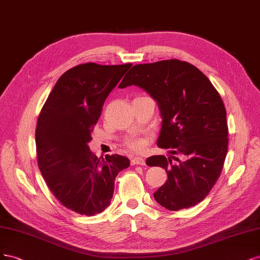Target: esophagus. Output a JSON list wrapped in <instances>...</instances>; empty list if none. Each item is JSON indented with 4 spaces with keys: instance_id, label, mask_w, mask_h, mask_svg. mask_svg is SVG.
Segmentation results:
<instances>
[{
    "instance_id": "obj_1",
    "label": "esophagus",
    "mask_w": 260,
    "mask_h": 260,
    "mask_svg": "<svg viewBox=\"0 0 260 260\" xmlns=\"http://www.w3.org/2000/svg\"><path fill=\"white\" fill-rule=\"evenodd\" d=\"M131 164L132 165H145L146 161L142 157L136 156V157H132L131 158Z\"/></svg>"
}]
</instances>
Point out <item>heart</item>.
Returning a JSON list of instances; mask_svg holds the SVG:
<instances>
[{
  "label": "heart",
  "mask_w": 260,
  "mask_h": 260,
  "mask_svg": "<svg viewBox=\"0 0 260 260\" xmlns=\"http://www.w3.org/2000/svg\"><path fill=\"white\" fill-rule=\"evenodd\" d=\"M148 139V136L135 134V135H132L125 140V145H126L131 150H133V151L140 152L147 147Z\"/></svg>",
  "instance_id": "heart-1"
}]
</instances>
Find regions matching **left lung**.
Returning a JSON list of instances; mask_svg holds the SVG:
<instances>
[{
	"instance_id": "left-lung-1",
	"label": "left lung",
	"mask_w": 260,
	"mask_h": 260,
	"mask_svg": "<svg viewBox=\"0 0 260 260\" xmlns=\"http://www.w3.org/2000/svg\"><path fill=\"white\" fill-rule=\"evenodd\" d=\"M131 85L157 103L163 119L157 146L173 154L147 158V165L167 173L155 201L170 211L200 203L219 178L228 152L227 112L218 91L197 67L178 59L135 64L119 87Z\"/></svg>"
}]
</instances>
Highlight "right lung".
I'll use <instances>...</instances> for the list:
<instances>
[{"mask_svg": "<svg viewBox=\"0 0 260 260\" xmlns=\"http://www.w3.org/2000/svg\"><path fill=\"white\" fill-rule=\"evenodd\" d=\"M131 67H73L58 79L39 115V169L55 198L78 214L104 212L111 202L116 175L129 166L128 158L119 154L100 160L87 144L105 100Z\"/></svg>", "mask_w": 260, "mask_h": 260, "instance_id": "add662e5", "label": "right lung"}]
</instances>
